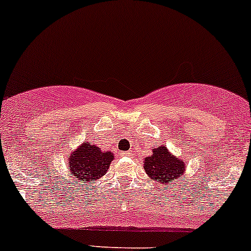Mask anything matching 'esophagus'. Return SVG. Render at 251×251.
Returning <instances> with one entry per match:
<instances>
[{
    "mask_svg": "<svg viewBox=\"0 0 251 251\" xmlns=\"http://www.w3.org/2000/svg\"><path fill=\"white\" fill-rule=\"evenodd\" d=\"M124 156H131V151H125V152H123Z\"/></svg>",
    "mask_w": 251,
    "mask_h": 251,
    "instance_id": "obj_1",
    "label": "esophagus"
}]
</instances>
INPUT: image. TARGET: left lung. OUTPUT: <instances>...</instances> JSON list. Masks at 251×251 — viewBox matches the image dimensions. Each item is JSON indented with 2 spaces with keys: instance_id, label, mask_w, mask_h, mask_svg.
Segmentation results:
<instances>
[{
  "instance_id": "8db88e82",
  "label": "left lung",
  "mask_w": 251,
  "mask_h": 251,
  "mask_svg": "<svg viewBox=\"0 0 251 251\" xmlns=\"http://www.w3.org/2000/svg\"><path fill=\"white\" fill-rule=\"evenodd\" d=\"M144 169L156 182L167 183L184 173V163L180 158L172 156L166 147L153 150L152 155L145 157Z\"/></svg>"
}]
</instances>
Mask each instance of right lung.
Wrapping results in <instances>:
<instances>
[{"label":"right lung","mask_w":251,"mask_h":251,"mask_svg":"<svg viewBox=\"0 0 251 251\" xmlns=\"http://www.w3.org/2000/svg\"><path fill=\"white\" fill-rule=\"evenodd\" d=\"M113 158L109 151H101L92 143H83L69 158L70 173L79 181L98 180L107 172Z\"/></svg>","instance_id":"add662e5"}]
</instances>
